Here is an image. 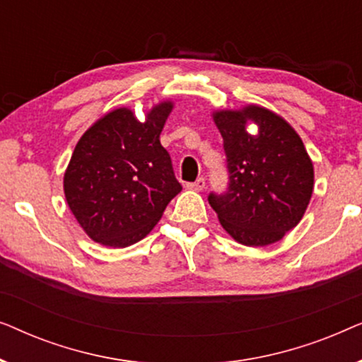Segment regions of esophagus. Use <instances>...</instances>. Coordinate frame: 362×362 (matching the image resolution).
<instances>
[{
	"mask_svg": "<svg viewBox=\"0 0 362 362\" xmlns=\"http://www.w3.org/2000/svg\"><path fill=\"white\" fill-rule=\"evenodd\" d=\"M204 187H206L204 177H199V180H196L194 182H189V185H187V189L191 191H204Z\"/></svg>",
	"mask_w": 362,
	"mask_h": 362,
	"instance_id": "esophagus-1",
	"label": "esophagus"
}]
</instances>
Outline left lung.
<instances>
[{
    "instance_id": "8db88e82",
    "label": "left lung",
    "mask_w": 362,
    "mask_h": 362,
    "mask_svg": "<svg viewBox=\"0 0 362 362\" xmlns=\"http://www.w3.org/2000/svg\"><path fill=\"white\" fill-rule=\"evenodd\" d=\"M224 140L229 189L209 196L221 226L235 242L265 247L301 221L315 186L313 161L295 128L269 108L212 112ZM250 122L255 134L246 130Z\"/></svg>"
}]
</instances>
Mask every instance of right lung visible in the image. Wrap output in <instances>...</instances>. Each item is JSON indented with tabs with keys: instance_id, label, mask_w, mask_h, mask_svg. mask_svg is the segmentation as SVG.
I'll return each mask as SVG.
<instances>
[{
	"instance_id": "1",
	"label": "right lung",
	"mask_w": 362,
	"mask_h": 362,
	"mask_svg": "<svg viewBox=\"0 0 362 362\" xmlns=\"http://www.w3.org/2000/svg\"><path fill=\"white\" fill-rule=\"evenodd\" d=\"M173 107L171 100L156 103L143 122L132 108H115L77 141L64 173V194L97 244L123 249L145 239L182 189L160 141Z\"/></svg>"
}]
</instances>
